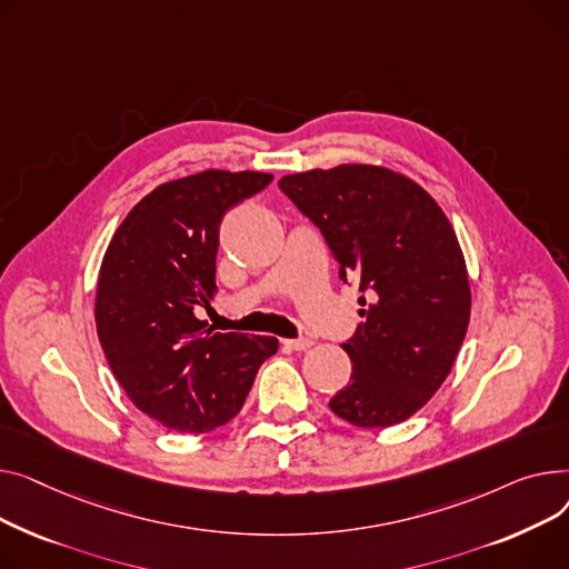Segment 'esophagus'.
I'll list each match as a JSON object with an SVG mask.
<instances>
[{
  "instance_id": "esophagus-1",
  "label": "esophagus",
  "mask_w": 569,
  "mask_h": 569,
  "mask_svg": "<svg viewBox=\"0 0 569 569\" xmlns=\"http://www.w3.org/2000/svg\"><path fill=\"white\" fill-rule=\"evenodd\" d=\"M282 345L293 349V351H306L315 345V340L312 338H296V340H282Z\"/></svg>"
}]
</instances>
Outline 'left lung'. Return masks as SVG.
<instances>
[{
    "mask_svg": "<svg viewBox=\"0 0 569 569\" xmlns=\"http://www.w3.org/2000/svg\"><path fill=\"white\" fill-rule=\"evenodd\" d=\"M280 188L362 293V321L342 345L351 381L330 411L365 429L409 420L450 375L471 319L469 271L448 216L422 186L381 164L287 174Z\"/></svg>",
    "mask_w": 569,
    "mask_h": 569,
    "instance_id": "left-lung-1",
    "label": "left lung"
}]
</instances>
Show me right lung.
Returning a JSON list of instances; mask_svg holds the SVG:
<instances>
[{
    "mask_svg": "<svg viewBox=\"0 0 569 569\" xmlns=\"http://www.w3.org/2000/svg\"><path fill=\"white\" fill-rule=\"evenodd\" d=\"M273 181L266 172L204 170L160 183L128 211L100 261L96 330L110 370L144 416L202 433L237 416L271 336L216 332L194 317L216 287L224 213Z\"/></svg>",
    "mask_w": 569,
    "mask_h": 569,
    "instance_id": "add662e5",
    "label": "right lung"
}]
</instances>
